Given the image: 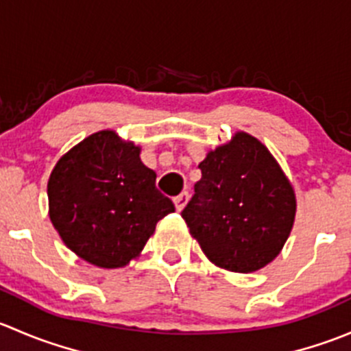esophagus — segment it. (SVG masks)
Returning a JSON list of instances; mask_svg holds the SVG:
<instances>
[{
	"label": "esophagus",
	"mask_w": 351,
	"mask_h": 351,
	"mask_svg": "<svg viewBox=\"0 0 351 351\" xmlns=\"http://www.w3.org/2000/svg\"><path fill=\"white\" fill-rule=\"evenodd\" d=\"M189 192H182L180 193L178 197L175 198V205H176V210H183V207H185L186 205V202H189Z\"/></svg>",
	"instance_id": "obj_1"
}]
</instances>
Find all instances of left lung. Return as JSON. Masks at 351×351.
<instances>
[{"instance_id":"8db88e82","label":"left lung","mask_w":351,"mask_h":351,"mask_svg":"<svg viewBox=\"0 0 351 351\" xmlns=\"http://www.w3.org/2000/svg\"><path fill=\"white\" fill-rule=\"evenodd\" d=\"M182 217L217 267L251 274L277 258L292 231L295 193L270 151L246 132L208 151Z\"/></svg>"}]
</instances>
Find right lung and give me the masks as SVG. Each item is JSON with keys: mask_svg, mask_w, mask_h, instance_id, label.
<instances>
[{"mask_svg": "<svg viewBox=\"0 0 351 351\" xmlns=\"http://www.w3.org/2000/svg\"><path fill=\"white\" fill-rule=\"evenodd\" d=\"M141 147L100 130L58 161L47 183L49 217L73 253L100 268L125 267L175 205L156 189Z\"/></svg>", "mask_w": 351, "mask_h": 351, "instance_id": "right-lung-1", "label": "right lung"}]
</instances>
